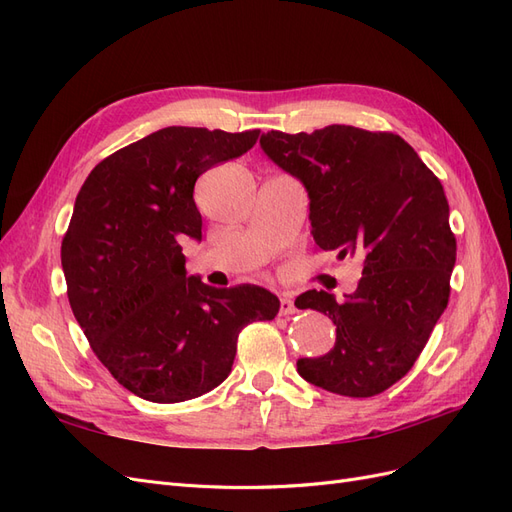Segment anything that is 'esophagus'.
I'll list each match as a JSON object with an SVG mask.
<instances>
[{
	"label": "esophagus",
	"instance_id": "1",
	"mask_svg": "<svg viewBox=\"0 0 512 512\" xmlns=\"http://www.w3.org/2000/svg\"><path fill=\"white\" fill-rule=\"evenodd\" d=\"M294 312H297V307H294L292 297H290V294H282V297H280V316H292Z\"/></svg>",
	"mask_w": 512,
	"mask_h": 512
}]
</instances>
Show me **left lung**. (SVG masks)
Listing matches in <instances>:
<instances>
[{"label":"left lung","instance_id":"left-lung-1","mask_svg":"<svg viewBox=\"0 0 512 512\" xmlns=\"http://www.w3.org/2000/svg\"><path fill=\"white\" fill-rule=\"evenodd\" d=\"M260 147L303 181L320 250L363 256L346 301L307 290L294 303L337 327L333 350L297 361L299 374L337 395L374 397L412 369L451 294L457 241L442 183L393 132L271 130Z\"/></svg>","mask_w":512,"mask_h":512}]
</instances>
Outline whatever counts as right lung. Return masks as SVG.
I'll return each mask as SVG.
<instances>
[{"label": "right lung", "mask_w": 512, "mask_h": 512, "mask_svg": "<svg viewBox=\"0 0 512 512\" xmlns=\"http://www.w3.org/2000/svg\"><path fill=\"white\" fill-rule=\"evenodd\" d=\"M258 136L170 126L104 158L76 196L61 241L70 307L100 363L147 401L177 404L215 389L241 329L280 312L260 286L188 277L181 254L185 237H203L196 179Z\"/></svg>", "instance_id": "obj_1"}]
</instances>
